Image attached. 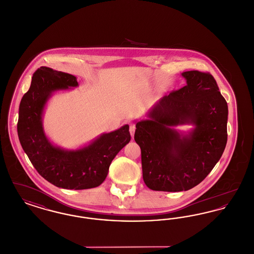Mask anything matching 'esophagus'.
<instances>
[{
	"label": "esophagus",
	"instance_id": "obj_1",
	"mask_svg": "<svg viewBox=\"0 0 254 254\" xmlns=\"http://www.w3.org/2000/svg\"><path fill=\"white\" fill-rule=\"evenodd\" d=\"M135 129H136V126H135L134 124H130V125H129V132H130V134H131V137L134 136Z\"/></svg>",
	"mask_w": 254,
	"mask_h": 254
}]
</instances>
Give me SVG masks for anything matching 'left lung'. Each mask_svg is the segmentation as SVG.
Returning <instances> with one entry per match:
<instances>
[{"instance_id":"1","label":"left lung","mask_w":254,"mask_h":254,"mask_svg":"<svg viewBox=\"0 0 254 254\" xmlns=\"http://www.w3.org/2000/svg\"><path fill=\"white\" fill-rule=\"evenodd\" d=\"M187 85L163 97L137 122L135 142L142 154L143 179L152 190L176 192L200 184L222 156L228 140V104L208 72L182 73ZM191 123L183 134L173 128Z\"/></svg>"}]
</instances>
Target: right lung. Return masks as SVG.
<instances>
[{
  "mask_svg": "<svg viewBox=\"0 0 254 254\" xmlns=\"http://www.w3.org/2000/svg\"><path fill=\"white\" fill-rule=\"evenodd\" d=\"M75 86L78 82L71 74L38 68L20 104L17 131L24 152L43 178L62 189L86 190L105 181L112 160L131 137L128 125H125L77 150L52 145L43 128L45 106L54 91Z\"/></svg>",
  "mask_w": 254,
  "mask_h": 254,
  "instance_id": "right-lung-1",
  "label": "right lung"
}]
</instances>
